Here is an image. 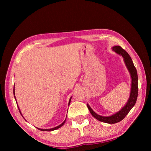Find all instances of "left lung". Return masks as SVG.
Here are the masks:
<instances>
[{
  "label": "left lung",
  "mask_w": 151,
  "mask_h": 151,
  "mask_svg": "<svg viewBox=\"0 0 151 151\" xmlns=\"http://www.w3.org/2000/svg\"><path fill=\"white\" fill-rule=\"evenodd\" d=\"M112 50L117 54L122 56V57L123 58V60H124L125 62V64L130 74L131 89L129 99H128V101L126 103L125 106H123L120 110H119L116 113H114L113 115L107 116L98 115V114L95 113L93 110V109L90 107L88 104H87V106H88L91 115H92L96 119L104 123H109V124H113V123H116L122 121L123 118L126 116L127 114L129 113V111L131 110V109L134 106L138 96L137 72V70L134 65L133 62H132L131 57H130L129 53L120 46L113 47Z\"/></svg>",
  "instance_id": "obj_1"
}]
</instances>
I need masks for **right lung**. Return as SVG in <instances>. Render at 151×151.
Returning a JSON list of instances; mask_svg holds the SVG:
<instances>
[{"label": "right lung", "instance_id": "right-lung-1", "mask_svg": "<svg viewBox=\"0 0 151 151\" xmlns=\"http://www.w3.org/2000/svg\"><path fill=\"white\" fill-rule=\"evenodd\" d=\"M15 86H14V98H15V99L16 100V96H15ZM71 99H72V97L70 98V99H69V101H68V106H69V104H70V101H71ZM16 102H17V101H16ZM17 107H18V109H19V112H20V113H21V115L22 116V113H21V111H20V109H19V106H18V105H17ZM22 117H23V116H22ZM24 118V117H23ZM65 120H66V118H65V120L63 121V122L62 123H61V124L60 125H58V126H57V127H54V128H52V129H40V128H38V127H36V129H38V130H42V131H48V132H50V131H53V130H57V129H59V128L60 127H61L62 126H63V124H64L65 123Z\"/></svg>", "mask_w": 151, "mask_h": 151}]
</instances>
